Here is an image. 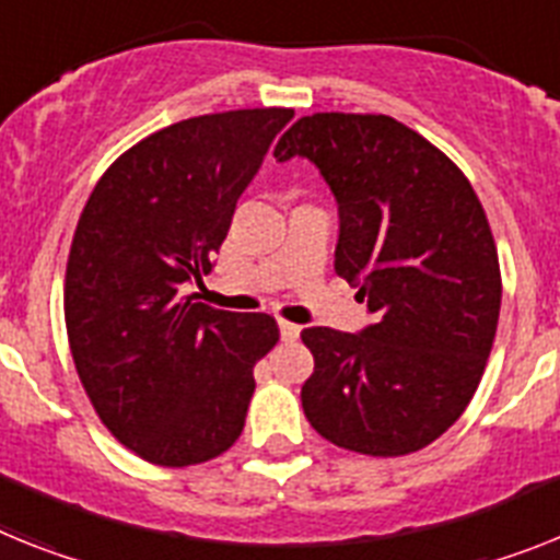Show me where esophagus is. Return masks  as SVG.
<instances>
[{
  "mask_svg": "<svg viewBox=\"0 0 560 560\" xmlns=\"http://www.w3.org/2000/svg\"><path fill=\"white\" fill-rule=\"evenodd\" d=\"M279 330H281V338H284V341H295V338H299V332H302V327H299V324L284 322V318H281Z\"/></svg>",
  "mask_w": 560,
  "mask_h": 560,
  "instance_id": "34e87169",
  "label": "esophagus"
}]
</instances>
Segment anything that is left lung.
I'll list each match as a JSON object with an SVG mask.
<instances>
[{"mask_svg":"<svg viewBox=\"0 0 560 560\" xmlns=\"http://www.w3.org/2000/svg\"><path fill=\"white\" fill-rule=\"evenodd\" d=\"M272 156H307L338 199L336 272L368 299L361 336L307 327L310 427L373 458L424 450L481 384L501 313L490 222L462 167L384 113H313Z\"/></svg>","mask_w":560,"mask_h":560,"instance_id":"obj_1","label":"left lung"}]
</instances>
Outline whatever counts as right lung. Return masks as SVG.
Segmentation results:
<instances>
[{"label": "right lung", "instance_id": "obj_1", "mask_svg": "<svg viewBox=\"0 0 560 560\" xmlns=\"http://www.w3.org/2000/svg\"><path fill=\"white\" fill-rule=\"evenodd\" d=\"M290 119V107L182 119L125 150L84 201L65 270L70 355L98 421L144 462L192 467L242 435L279 324L185 293Z\"/></svg>", "mask_w": 560, "mask_h": 560}]
</instances>
